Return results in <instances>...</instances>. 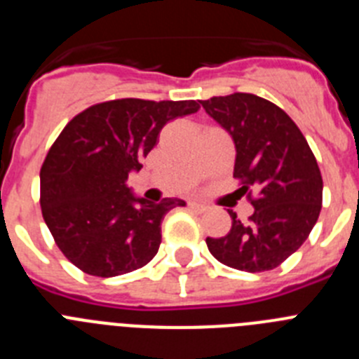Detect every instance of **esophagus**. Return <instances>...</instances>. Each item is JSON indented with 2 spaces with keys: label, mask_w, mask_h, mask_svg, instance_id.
Returning <instances> with one entry per match:
<instances>
[{
  "label": "esophagus",
  "mask_w": 359,
  "mask_h": 359,
  "mask_svg": "<svg viewBox=\"0 0 359 359\" xmlns=\"http://www.w3.org/2000/svg\"><path fill=\"white\" fill-rule=\"evenodd\" d=\"M189 207L196 212H207L208 210L207 205H203V203H196V201H189Z\"/></svg>",
  "instance_id": "esophagus-1"
}]
</instances>
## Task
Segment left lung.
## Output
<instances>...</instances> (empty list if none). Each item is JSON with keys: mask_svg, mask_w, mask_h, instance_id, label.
Wrapping results in <instances>:
<instances>
[{"mask_svg": "<svg viewBox=\"0 0 359 359\" xmlns=\"http://www.w3.org/2000/svg\"><path fill=\"white\" fill-rule=\"evenodd\" d=\"M236 144L233 177L255 212L241 223L228 212L224 237H207L212 255L224 266L261 273L293 255L318 221L323 182L316 158L286 111L252 93L201 100Z\"/></svg>", "mask_w": 359, "mask_h": 359, "instance_id": "8db88e82", "label": "left lung"}]
</instances>
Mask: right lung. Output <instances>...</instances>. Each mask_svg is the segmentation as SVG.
Masks as SVG:
<instances>
[{"instance_id": "obj_1", "label": "right lung", "mask_w": 359, "mask_h": 359, "mask_svg": "<svg viewBox=\"0 0 359 359\" xmlns=\"http://www.w3.org/2000/svg\"><path fill=\"white\" fill-rule=\"evenodd\" d=\"M199 109L196 100L118 98L73 116L41 167V210L55 244L84 273L116 277L158 253L161 219L183 199L136 198L131 170L156 145L163 126Z\"/></svg>"}]
</instances>
